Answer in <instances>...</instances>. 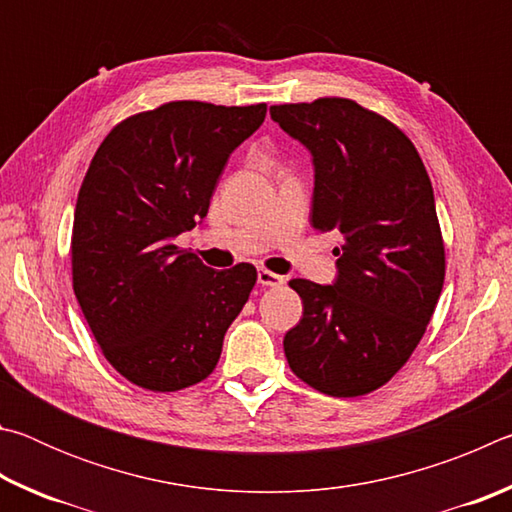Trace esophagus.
<instances>
[{"mask_svg": "<svg viewBox=\"0 0 512 512\" xmlns=\"http://www.w3.org/2000/svg\"><path fill=\"white\" fill-rule=\"evenodd\" d=\"M257 280L262 287H280V284H284V277L273 273V271H268V268H259Z\"/></svg>", "mask_w": 512, "mask_h": 512, "instance_id": "esophagus-1", "label": "esophagus"}]
</instances>
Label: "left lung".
<instances>
[{
  "label": "left lung",
  "instance_id": "1",
  "mask_svg": "<svg viewBox=\"0 0 512 512\" xmlns=\"http://www.w3.org/2000/svg\"><path fill=\"white\" fill-rule=\"evenodd\" d=\"M271 117L314 155L311 225L339 235L334 284L289 282L302 318L284 354L318 393L368 395L411 359L443 291L429 173L402 128L352 99L282 103Z\"/></svg>",
  "mask_w": 512,
  "mask_h": 512
}]
</instances>
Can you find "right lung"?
<instances>
[{
  "mask_svg": "<svg viewBox=\"0 0 512 512\" xmlns=\"http://www.w3.org/2000/svg\"><path fill=\"white\" fill-rule=\"evenodd\" d=\"M266 103L169 101L112 128L74 210L72 287L103 357L155 393L207 379L257 282L253 264L205 266L173 239L207 216L230 153Z\"/></svg>",
  "mask_w": 512,
  "mask_h": 512,
  "instance_id": "add662e5",
  "label": "right lung"
}]
</instances>
